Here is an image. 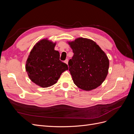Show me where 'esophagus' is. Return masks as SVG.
<instances>
[{
	"mask_svg": "<svg viewBox=\"0 0 134 134\" xmlns=\"http://www.w3.org/2000/svg\"><path fill=\"white\" fill-rule=\"evenodd\" d=\"M65 63L68 65V59H66L65 61Z\"/></svg>",
	"mask_w": 134,
	"mask_h": 134,
	"instance_id": "esophagus-1",
	"label": "esophagus"
}]
</instances>
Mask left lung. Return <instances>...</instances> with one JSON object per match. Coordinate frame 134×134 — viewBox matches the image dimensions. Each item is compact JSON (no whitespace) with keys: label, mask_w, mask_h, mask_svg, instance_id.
<instances>
[{"label":"left lung","mask_w":134,"mask_h":134,"mask_svg":"<svg viewBox=\"0 0 134 134\" xmlns=\"http://www.w3.org/2000/svg\"><path fill=\"white\" fill-rule=\"evenodd\" d=\"M68 44L74 53L68 65L74 84L86 91L100 86L108 72L109 63L106 53L91 39L79 37Z\"/></svg>","instance_id":"left-lung-1"}]
</instances>
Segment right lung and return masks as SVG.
<instances>
[{"label": "right lung", "instance_id": "right-lung-1", "mask_svg": "<svg viewBox=\"0 0 134 134\" xmlns=\"http://www.w3.org/2000/svg\"><path fill=\"white\" fill-rule=\"evenodd\" d=\"M56 44L48 38L40 40L32 48L26 61L28 77L42 88L53 86L69 69L68 65L60 60L59 52L55 50Z\"/></svg>", "mask_w": 134, "mask_h": 134}]
</instances>
